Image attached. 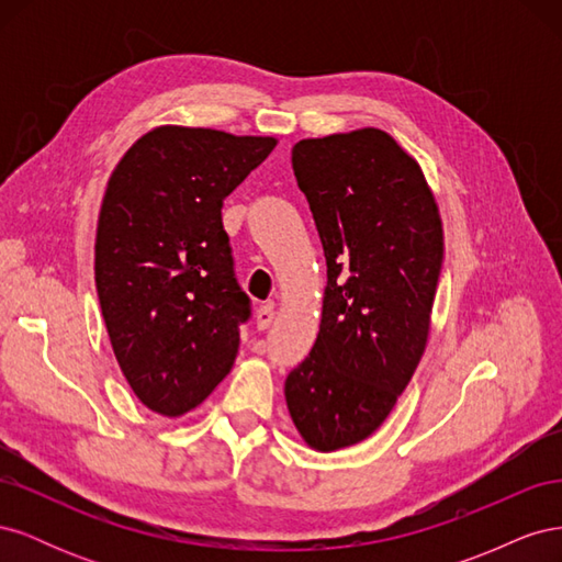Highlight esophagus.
<instances>
[{
	"instance_id": "esophagus-1",
	"label": "esophagus",
	"mask_w": 562,
	"mask_h": 562,
	"mask_svg": "<svg viewBox=\"0 0 562 562\" xmlns=\"http://www.w3.org/2000/svg\"><path fill=\"white\" fill-rule=\"evenodd\" d=\"M271 321H274V307L262 304V307L255 312V323H258V330H267L271 326Z\"/></svg>"
}]
</instances>
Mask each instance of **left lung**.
Returning a JSON list of instances; mask_svg holds the SVG:
<instances>
[{
  "label": "left lung",
  "mask_w": 562,
  "mask_h": 562,
  "mask_svg": "<svg viewBox=\"0 0 562 562\" xmlns=\"http://www.w3.org/2000/svg\"><path fill=\"white\" fill-rule=\"evenodd\" d=\"M297 187L328 265L318 337L285 378L321 452L361 443L394 411L427 347L443 227L417 161L380 128L300 140Z\"/></svg>",
  "instance_id": "1"
}]
</instances>
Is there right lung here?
Masks as SVG:
<instances>
[{
  "label": "right lung",
  "instance_id": "1",
  "mask_svg": "<svg viewBox=\"0 0 562 562\" xmlns=\"http://www.w3.org/2000/svg\"><path fill=\"white\" fill-rule=\"evenodd\" d=\"M274 138L161 126L116 164L95 232V288L133 394L166 417L225 380L250 297L234 274L223 201Z\"/></svg>",
  "mask_w": 562,
  "mask_h": 562
}]
</instances>
